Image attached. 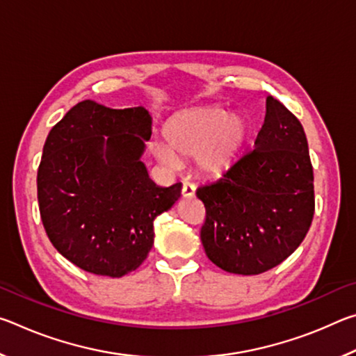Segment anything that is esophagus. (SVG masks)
Masks as SVG:
<instances>
[{
	"mask_svg": "<svg viewBox=\"0 0 356 356\" xmlns=\"http://www.w3.org/2000/svg\"><path fill=\"white\" fill-rule=\"evenodd\" d=\"M196 193V186L193 184H184V188H182V196L184 197H193Z\"/></svg>",
	"mask_w": 356,
	"mask_h": 356,
	"instance_id": "obj_1",
	"label": "esophagus"
}]
</instances>
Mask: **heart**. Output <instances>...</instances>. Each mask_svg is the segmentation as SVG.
Returning <instances> with one entry per match:
<instances>
[{
    "label": "heart",
    "mask_w": 356,
    "mask_h": 356,
    "mask_svg": "<svg viewBox=\"0 0 356 356\" xmlns=\"http://www.w3.org/2000/svg\"><path fill=\"white\" fill-rule=\"evenodd\" d=\"M165 144L154 143L161 163L176 166L179 159H193L202 176L220 177L236 165L248 136V125L237 114L218 106H201L177 114L163 130Z\"/></svg>",
    "instance_id": "heart-1"
}]
</instances>
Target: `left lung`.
Returning a JSON list of instances; mask_svg holds the SVG:
<instances>
[{"label": "left lung", "mask_w": 356, "mask_h": 356, "mask_svg": "<svg viewBox=\"0 0 356 356\" xmlns=\"http://www.w3.org/2000/svg\"><path fill=\"white\" fill-rule=\"evenodd\" d=\"M254 149L220 180L197 188L202 246L216 267L259 275L303 242L314 216V174L300 120L268 95Z\"/></svg>", "instance_id": "8db88e82"}]
</instances>
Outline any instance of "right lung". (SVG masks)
I'll return each instance as SVG.
<instances>
[{
  "label": "right lung",
  "mask_w": 356,
  "mask_h": 356,
  "mask_svg": "<svg viewBox=\"0 0 356 356\" xmlns=\"http://www.w3.org/2000/svg\"><path fill=\"white\" fill-rule=\"evenodd\" d=\"M152 135L143 106L76 104L50 130L38 171L40 218L53 246L84 272L120 278L154 245V220L182 184L159 186L141 156Z\"/></svg>",
  "instance_id": "obj_1"
}]
</instances>
